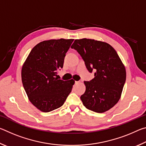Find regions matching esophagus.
<instances>
[{
  "label": "esophagus",
  "mask_w": 146,
  "mask_h": 146,
  "mask_svg": "<svg viewBox=\"0 0 146 146\" xmlns=\"http://www.w3.org/2000/svg\"><path fill=\"white\" fill-rule=\"evenodd\" d=\"M75 84H78V83H80V82H79V81H75Z\"/></svg>",
  "instance_id": "34e87169"
}]
</instances>
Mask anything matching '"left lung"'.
<instances>
[{
  "mask_svg": "<svg viewBox=\"0 0 146 146\" xmlns=\"http://www.w3.org/2000/svg\"><path fill=\"white\" fill-rule=\"evenodd\" d=\"M72 49L82 56L90 73L95 77L84 82L85 93L80 99L84 106L96 113L112 108L120 98L126 78L125 66L117 51L110 44L94 39H76Z\"/></svg>",
  "mask_w": 146,
  "mask_h": 146,
  "instance_id": "1",
  "label": "left lung"
}]
</instances>
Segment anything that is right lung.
<instances>
[{
  "label": "right lung",
  "mask_w": 146,
  "mask_h": 146,
  "mask_svg": "<svg viewBox=\"0 0 146 146\" xmlns=\"http://www.w3.org/2000/svg\"><path fill=\"white\" fill-rule=\"evenodd\" d=\"M74 39H51L40 42L31 49L23 64L22 82L32 104L42 112L61 107L71 93L75 80L57 78L64 57Z\"/></svg>",
  "instance_id": "add662e5"
}]
</instances>
